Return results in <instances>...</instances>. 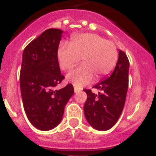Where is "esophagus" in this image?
I'll return each mask as SVG.
<instances>
[{"instance_id": "esophagus-1", "label": "esophagus", "mask_w": 156, "mask_h": 156, "mask_svg": "<svg viewBox=\"0 0 156 156\" xmlns=\"http://www.w3.org/2000/svg\"><path fill=\"white\" fill-rule=\"evenodd\" d=\"M80 91H81V89H80V88H76V87H75V93H78V92H79Z\"/></svg>"}]
</instances>
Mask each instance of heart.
Masks as SVG:
<instances>
[{
    "label": "heart",
    "mask_w": 156,
    "mask_h": 156,
    "mask_svg": "<svg viewBox=\"0 0 156 156\" xmlns=\"http://www.w3.org/2000/svg\"><path fill=\"white\" fill-rule=\"evenodd\" d=\"M80 58L82 64L67 75V80L78 88L90 83L94 76L99 80L110 74L117 63L118 52L113 42L92 33L73 36L69 45L59 46L57 60L64 71L75 67Z\"/></svg>",
    "instance_id": "1"
}]
</instances>
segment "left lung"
<instances>
[{
	"mask_svg": "<svg viewBox=\"0 0 156 156\" xmlns=\"http://www.w3.org/2000/svg\"><path fill=\"white\" fill-rule=\"evenodd\" d=\"M129 61L125 53L119 50L118 61L110 76L94 85L98 95L85 89L87 99L84 113L88 123L98 130H107L118 120L126 100L128 88Z\"/></svg>",
	"mask_w": 156,
	"mask_h": 156,
	"instance_id": "left-lung-1",
	"label": "left lung"
}]
</instances>
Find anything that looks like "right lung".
<instances>
[{
    "mask_svg": "<svg viewBox=\"0 0 156 156\" xmlns=\"http://www.w3.org/2000/svg\"><path fill=\"white\" fill-rule=\"evenodd\" d=\"M63 31L49 29L28 44L22 54L20 88L25 112L39 130H49L62 120L64 107L74 94L73 85L55 87L64 79L57 50Z\"/></svg>",
    "mask_w": 156,
    "mask_h": 156,
    "instance_id": "1",
    "label": "right lung"
}]
</instances>
